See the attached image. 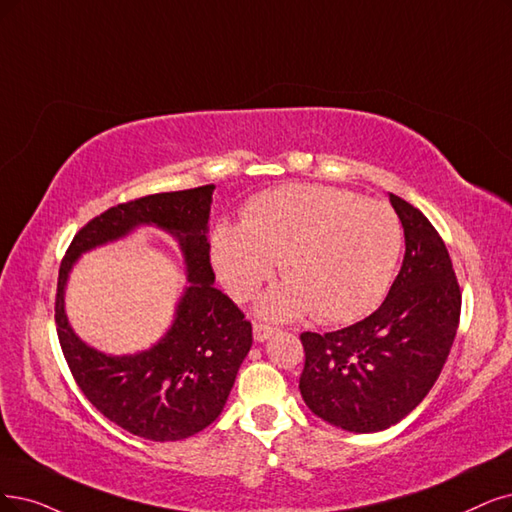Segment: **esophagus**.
<instances>
[{
	"mask_svg": "<svg viewBox=\"0 0 512 512\" xmlns=\"http://www.w3.org/2000/svg\"><path fill=\"white\" fill-rule=\"evenodd\" d=\"M276 331H278L276 327H272L268 323H261V320H255V325H253V335L257 342H266V339L272 337Z\"/></svg>",
	"mask_w": 512,
	"mask_h": 512,
	"instance_id": "1",
	"label": "esophagus"
}]
</instances>
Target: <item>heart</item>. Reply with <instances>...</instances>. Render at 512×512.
I'll return each mask as SVG.
<instances>
[{
  "label": "heart",
  "instance_id": "obj_1",
  "mask_svg": "<svg viewBox=\"0 0 512 512\" xmlns=\"http://www.w3.org/2000/svg\"><path fill=\"white\" fill-rule=\"evenodd\" d=\"M401 242L388 204L339 187L289 183L255 196L242 223H219L211 251L232 297H251L278 261L287 282L263 297V312L291 318L312 310L320 323H350L380 304Z\"/></svg>",
  "mask_w": 512,
  "mask_h": 512
}]
</instances>
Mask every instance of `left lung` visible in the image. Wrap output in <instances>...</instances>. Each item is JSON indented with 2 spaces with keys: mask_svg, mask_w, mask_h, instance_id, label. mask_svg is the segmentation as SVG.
Returning <instances> with one entry per match:
<instances>
[{
  "mask_svg": "<svg viewBox=\"0 0 512 512\" xmlns=\"http://www.w3.org/2000/svg\"><path fill=\"white\" fill-rule=\"evenodd\" d=\"M405 230V259L384 304L331 333H301L299 390L325 422L377 432L418 407L439 380L460 325L462 293L447 246L407 200L390 194Z\"/></svg>",
  "mask_w": 512,
  "mask_h": 512,
  "instance_id": "left-lung-1",
  "label": "left lung"
}]
</instances>
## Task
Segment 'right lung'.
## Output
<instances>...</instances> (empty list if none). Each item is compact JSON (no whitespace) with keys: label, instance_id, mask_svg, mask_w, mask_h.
<instances>
[{"label":"right lung","instance_id":"add662e5","mask_svg":"<svg viewBox=\"0 0 512 512\" xmlns=\"http://www.w3.org/2000/svg\"><path fill=\"white\" fill-rule=\"evenodd\" d=\"M215 185L151 194L107 208L73 236L59 268L54 323L75 384L105 418L149 441H181L217 420L253 344L251 320L213 287L206 223ZM154 222L182 242L193 285L161 344L135 357H105L70 331L62 291L80 252Z\"/></svg>","mask_w":512,"mask_h":512}]
</instances>
